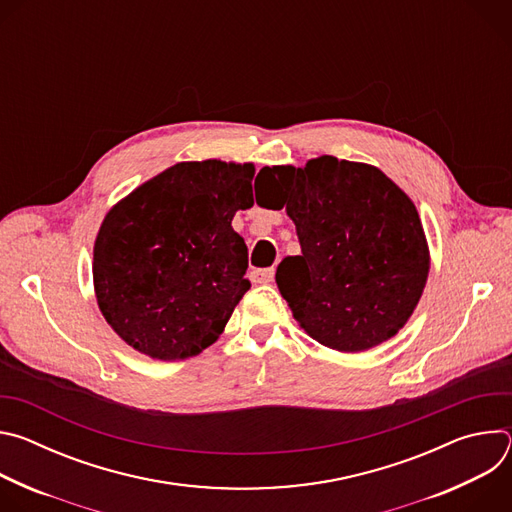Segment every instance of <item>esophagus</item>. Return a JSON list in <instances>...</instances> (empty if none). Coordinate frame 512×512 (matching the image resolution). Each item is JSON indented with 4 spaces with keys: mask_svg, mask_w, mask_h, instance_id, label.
<instances>
[{
    "mask_svg": "<svg viewBox=\"0 0 512 512\" xmlns=\"http://www.w3.org/2000/svg\"><path fill=\"white\" fill-rule=\"evenodd\" d=\"M273 275H275V269H273V267H267V269H253V271H251V281H253V283H269V281H273Z\"/></svg>",
    "mask_w": 512,
    "mask_h": 512,
    "instance_id": "esophagus-1",
    "label": "esophagus"
}]
</instances>
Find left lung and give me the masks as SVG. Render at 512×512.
Wrapping results in <instances>:
<instances>
[{
	"label": "left lung",
	"instance_id": "obj_1",
	"mask_svg": "<svg viewBox=\"0 0 512 512\" xmlns=\"http://www.w3.org/2000/svg\"><path fill=\"white\" fill-rule=\"evenodd\" d=\"M257 180L273 192L257 204L285 208L296 225L302 255L285 257L275 281L308 336L338 352L393 338L429 275L413 200L379 168L334 156L302 168L265 166Z\"/></svg>",
	"mask_w": 512,
	"mask_h": 512
}]
</instances>
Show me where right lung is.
Here are the masks:
<instances>
[{
    "label": "right lung",
    "instance_id": "obj_1",
    "mask_svg": "<svg viewBox=\"0 0 512 512\" xmlns=\"http://www.w3.org/2000/svg\"><path fill=\"white\" fill-rule=\"evenodd\" d=\"M253 164L180 162L121 198L93 247L99 310L156 360L200 354L251 287L247 245L231 227L253 206Z\"/></svg>",
    "mask_w": 512,
    "mask_h": 512
}]
</instances>
